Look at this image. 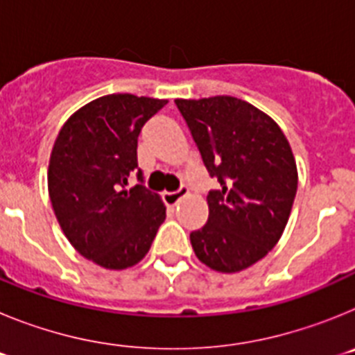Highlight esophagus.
Listing matches in <instances>:
<instances>
[{"mask_svg": "<svg viewBox=\"0 0 355 355\" xmlns=\"http://www.w3.org/2000/svg\"><path fill=\"white\" fill-rule=\"evenodd\" d=\"M187 196H188V188L181 187L178 192H165V193H163V200H165L168 206H175L181 199H183V197H187Z\"/></svg>", "mask_w": 355, "mask_h": 355, "instance_id": "1", "label": "esophagus"}]
</instances>
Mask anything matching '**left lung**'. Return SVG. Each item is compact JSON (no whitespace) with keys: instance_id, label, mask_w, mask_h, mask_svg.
Instances as JSON below:
<instances>
[{"instance_id":"left-lung-1","label":"left lung","mask_w":355,"mask_h":355,"mask_svg":"<svg viewBox=\"0 0 355 355\" xmlns=\"http://www.w3.org/2000/svg\"><path fill=\"white\" fill-rule=\"evenodd\" d=\"M202 162L220 190L208 196V224L190 234L200 263L222 274L252 266L283 236L299 172L277 122L233 96L175 99Z\"/></svg>"}]
</instances>
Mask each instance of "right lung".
Returning <instances> with one entry per match:
<instances>
[{
    "label": "right lung",
    "mask_w": 355,
    "mask_h": 355,
    "mask_svg": "<svg viewBox=\"0 0 355 355\" xmlns=\"http://www.w3.org/2000/svg\"><path fill=\"white\" fill-rule=\"evenodd\" d=\"M165 105L133 94L97 97L65 121L53 144L48 190L56 220L83 258L108 270L142 261L165 220L158 193L128 188L140 130Z\"/></svg>",
    "instance_id": "obj_1"
}]
</instances>
